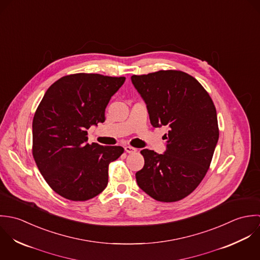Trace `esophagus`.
<instances>
[{"mask_svg":"<svg viewBox=\"0 0 260 260\" xmlns=\"http://www.w3.org/2000/svg\"><path fill=\"white\" fill-rule=\"evenodd\" d=\"M124 151H125L127 154H134V153L137 152V149H135V148H133V147H131V146H126V147L124 148Z\"/></svg>","mask_w":260,"mask_h":260,"instance_id":"esophagus-1","label":"esophagus"}]
</instances>
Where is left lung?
<instances>
[{"instance_id":"8db88e82","label":"left lung","mask_w":260,"mask_h":260,"mask_svg":"<svg viewBox=\"0 0 260 260\" xmlns=\"http://www.w3.org/2000/svg\"><path fill=\"white\" fill-rule=\"evenodd\" d=\"M154 127L166 125L164 154L145 149L139 187L160 202H176L191 194L210 167L219 139L216 108L193 76L178 70L133 75Z\"/></svg>"}]
</instances>
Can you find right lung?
Segmentation results:
<instances>
[{"instance_id":"obj_1","label":"right lung","mask_w":260,"mask_h":260,"mask_svg":"<svg viewBox=\"0 0 260 260\" xmlns=\"http://www.w3.org/2000/svg\"><path fill=\"white\" fill-rule=\"evenodd\" d=\"M125 77L77 73L47 89L32 124L33 156L47 184L71 201H86L108 183V165L121 147L87 144V129L105 120V108Z\"/></svg>"}]
</instances>
